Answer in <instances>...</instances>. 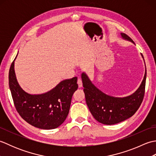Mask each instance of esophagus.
Returning a JSON list of instances; mask_svg holds the SVG:
<instances>
[{
  "instance_id": "34e87169",
  "label": "esophagus",
  "mask_w": 156,
  "mask_h": 156,
  "mask_svg": "<svg viewBox=\"0 0 156 156\" xmlns=\"http://www.w3.org/2000/svg\"><path fill=\"white\" fill-rule=\"evenodd\" d=\"M77 83L78 84V87L79 88H81L82 87V81L80 78H78V81H77Z\"/></svg>"
}]
</instances>
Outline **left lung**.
Returning <instances> with one entry per match:
<instances>
[{"mask_svg": "<svg viewBox=\"0 0 156 156\" xmlns=\"http://www.w3.org/2000/svg\"><path fill=\"white\" fill-rule=\"evenodd\" d=\"M121 36L133 43L127 35L121 34ZM82 80L86 102L94 118L102 124L114 125L131 117L140 108L145 94L146 70L140 88L133 94L124 98H115L103 93L94 86L85 73L82 74Z\"/></svg>", "mask_w": 156, "mask_h": 156, "instance_id": "left-lung-1", "label": "left lung"}]
</instances>
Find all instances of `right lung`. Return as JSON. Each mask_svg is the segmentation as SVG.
<instances>
[{"label":"right lung","mask_w":156,"mask_h":156,"mask_svg":"<svg viewBox=\"0 0 156 156\" xmlns=\"http://www.w3.org/2000/svg\"><path fill=\"white\" fill-rule=\"evenodd\" d=\"M14 61L9 69V84L16 111L26 122L35 127L42 129L58 127L68 115L72 95L78 87L77 77L62 81L45 94H29L16 81Z\"/></svg>","instance_id":"right-lung-1"}]
</instances>
